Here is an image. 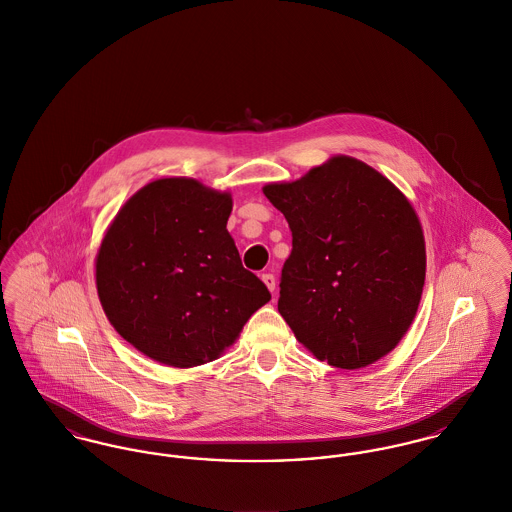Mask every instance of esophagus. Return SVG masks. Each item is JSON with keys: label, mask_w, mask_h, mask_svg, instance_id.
Segmentation results:
<instances>
[{"label": "esophagus", "mask_w": 512, "mask_h": 512, "mask_svg": "<svg viewBox=\"0 0 512 512\" xmlns=\"http://www.w3.org/2000/svg\"><path fill=\"white\" fill-rule=\"evenodd\" d=\"M262 281L266 283V287H268L272 293L275 291V275H273V273H264V275H262Z\"/></svg>", "instance_id": "34e87169"}]
</instances>
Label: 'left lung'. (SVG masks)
<instances>
[{
    "instance_id": "1",
    "label": "left lung",
    "mask_w": 512,
    "mask_h": 512,
    "mask_svg": "<svg viewBox=\"0 0 512 512\" xmlns=\"http://www.w3.org/2000/svg\"><path fill=\"white\" fill-rule=\"evenodd\" d=\"M291 229L277 310L318 361L363 369L388 355L417 314L425 239L408 198L367 163L336 155L264 188Z\"/></svg>"
}]
</instances>
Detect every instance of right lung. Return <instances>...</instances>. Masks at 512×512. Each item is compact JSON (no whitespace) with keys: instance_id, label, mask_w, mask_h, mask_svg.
<instances>
[{"instance_id":"add662e5","label":"right lung","mask_w":512,"mask_h":512,"mask_svg":"<svg viewBox=\"0 0 512 512\" xmlns=\"http://www.w3.org/2000/svg\"><path fill=\"white\" fill-rule=\"evenodd\" d=\"M229 192L196 178H157L120 207L95 260L114 330L149 359L190 369L231 347L272 295L242 268L227 231Z\"/></svg>"}]
</instances>
